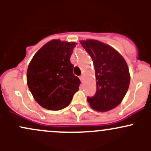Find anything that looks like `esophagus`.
Instances as JSON below:
<instances>
[{
    "label": "esophagus",
    "mask_w": 151,
    "mask_h": 151,
    "mask_svg": "<svg viewBox=\"0 0 151 151\" xmlns=\"http://www.w3.org/2000/svg\"><path fill=\"white\" fill-rule=\"evenodd\" d=\"M80 80H81V82H83V75L80 76Z\"/></svg>",
    "instance_id": "obj_1"
}]
</instances>
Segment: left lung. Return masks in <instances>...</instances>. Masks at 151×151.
Returning <instances> with one entry per match:
<instances>
[{
	"label": "left lung",
	"mask_w": 151,
	"mask_h": 151,
	"mask_svg": "<svg viewBox=\"0 0 151 151\" xmlns=\"http://www.w3.org/2000/svg\"><path fill=\"white\" fill-rule=\"evenodd\" d=\"M91 55L95 68L96 93L88 97L93 109L107 112L118 106L129 89L130 73L123 57L106 44L94 39L80 41Z\"/></svg>",
	"instance_id": "left-lung-1"
}]
</instances>
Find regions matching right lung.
Wrapping results in <instances>:
<instances>
[{"instance_id":"obj_1","label":"right lung","mask_w":151,"mask_h":151,"mask_svg":"<svg viewBox=\"0 0 151 151\" xmlns=\"http://www.w3.org/2000/svg\"><path fill=\"white\" fill-rule=\"evenodd\" d=\"M76 42L52 39L43 45L30 60L27 84L36 102L50 110L66 107L79 91L80 80L73 74L70 61Z\"/></svg>"}]
</instances>
